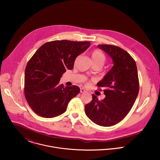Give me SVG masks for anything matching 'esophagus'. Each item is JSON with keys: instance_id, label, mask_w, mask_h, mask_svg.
<instances>
[{"instance_id": "1", "label": "esophagus", "mask_w": 160, "mask_h": 160, "mask_svg": "<svg viewBox=\"0 0 160 160\" xmlns=\"http://www.w3.org/2000/svg\"><path fill=\"white\" fill-rule=\"evenodd\" d=\"M86 92V90L84 89V88H81L80 89V92L81 93H84V92Z\"/></svg>"}]
</instances>
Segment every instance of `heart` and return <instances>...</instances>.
Wrapping results in <instances>:
<instances>
[{
  "mask_svg": "<svg viewBox=\"0 0 160 160\" xmlns=\"http://www.w3.org/2000/svg\"><path fill=\"white\" fill-rule=\"evenodd\" d=\"M91 57L93 64H101L103 65L106 62L105 55L100 50H94L92 52ZM90 83L88 82L87 85H89Z\"/></svg>",
  "mask_w": 160,
  "mask_h": 160,
  "instance_id": "1",
  "label": "heart"
}]
</instances>
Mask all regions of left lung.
Segmentation results:
<instances>
[{
  "mask_svg": "<svg viewBox=\"0 0 160 160\" xmlns=\"http://www.w3.org/2000/svg\"><path fill=\"white\" fill-rule=\"evenodd\" d=\"M98 47L112 58L113 66L97 84L105 88V97L99 100L92 94L85 112L96 124L108 127L119 122L130 112L138 93L139 82L136 62L129 53L112 45Z\"/></svg>",
  "mask_w": 160,
  "mask_h": 160,
  "instance_id": "left-lung-1",
  "label": "left lung"
}]
</instances>
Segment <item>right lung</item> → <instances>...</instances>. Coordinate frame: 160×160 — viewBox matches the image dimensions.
<instances>
[{
	"mask_svg": "<svg viewBox=\"0 0 160 160\" xmlns=\"http://www.w3.org/2000/svg\"><path fill=\"white\" fill-rule=\"evenodd\" d=\"M91 42L67 40L46 42L27 63L24 72V95L31 109L39 116L50 118L63 114L69 101L80 92L77 86L58 84L67 69H72L76 57Z\"/></svg>",
	"mask_w": 160,
	"mask_h": 160,
	"instance_id": "add662e5",
	"label": "right lung"
}]
</instances>
